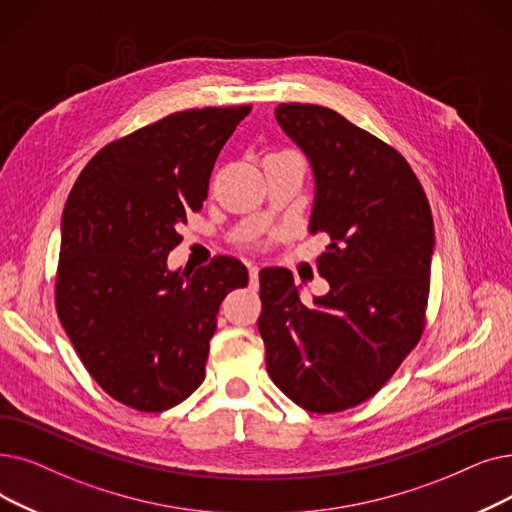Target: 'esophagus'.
Instances as JSON below:
<instances>
[{"label":"esophagus","mask_w":512,"mask_h":512,"mask_svg":"<svg viewBox=\"0 0 512 512\" xmlns=\"http://www.w3.org/2000/svg\"><path fill=\"white\" fill-rule=\"evenodd\" d=\"M249 284H251V288L259 286V268L253 263L249 265Z\"/></svg>","instance_id":"34e87169"}]
</instances>
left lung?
<instances>
[{"mask_svg": "<svg viewBox=\"0 0 512 512\" xmlns=\"http://www.w3.org/2000/svg\"><path fill=\"white\" fill-rule=\"evenodd\" d=\"M276 121L314 173L309 234L326 232L318 259L328 293L301 301L293 274L265 268V366L309 412H339L379 391L418 343L429 297L435 230L406 159L318 104H278Z\"/></svg>", "mask_w": 512, "mask_h": 512, "instance_id": "obj_1", "label": "left lung"}]
</instances>
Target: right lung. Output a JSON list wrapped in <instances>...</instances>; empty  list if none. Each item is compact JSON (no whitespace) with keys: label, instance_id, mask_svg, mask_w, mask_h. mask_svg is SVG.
<instances>
[{"label":"right lung","instance_id":"right-lung-1","mask_svg":"<svg viewBox=\"0 0 512 512\" xmlns=\"http://www.w3.org/2000/svg\"><path fill=\"white\" fill-rule=\"evenodd\" d=\"M251 104L169 115L104 146L60 221L58 318L83 366L117 402L161 412L205 379L224 297L249 284L234 257L169 270L180 224L201 211L219 150Z\"/></svg>","mask_w":512,"mask_h":512}]
</instances>
